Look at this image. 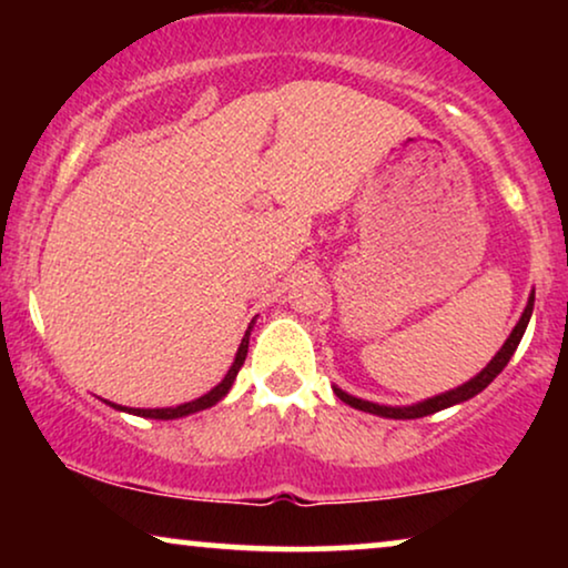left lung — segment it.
Masks as SVG:
<instances>
[{
	"label": "left lung",
	"mask_w": 568,
	"mask_h": 568,
	"mask_svg": "<svg viewBox=\"0 0 568 568\" xmlns=\"http://www.w3.org/2000/svg\"><path fill=\"white\" fill-rule=\"evenodd\" d=\"M532 305H535V292H530V297H527V305H525L523 317H519L515 328H511L509 338L504 341V346L499 348V352H496L494 359L488 362L486 367L480 369L476 377H470L468 383L453 387V390L434 395V398L410 403V406H379V403L354 398V395H348L346 390H341V387H336V385H333V393H336L338 398L346 403V406L359 408V410H367V414H375V416H383V418H422V416L437 414V410H445V408H449V406H457V403H465V400L476 398V395H478L480 390H484V387H488V385L494 383V377L499 375V372L509 364L511 356H515L519 341H523L525 331H527V323H530Z\"/></svg>",
	"instance_id": "8db88e82"
}]
</instances>
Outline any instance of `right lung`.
<instances>
[{"mask_svg": "<svg viewBox=\"0 0 568 568\" xmlns=\"http://www.w3.org/2000/svg\"><path fill=\"white\" fill-rule=\"evenodd\" d=\"M253 323H255V317L251 321V325H247L243 341H240L235 362H232V367L227 369V375L222 377L220 385H214L212 390L201 395V398L189 400V403H181V406H173V408H126V406H115V403H111V400H103V403H108V406L115 408V410H123V414H134V416H144V418H160V422H170V418H183V416H189V414H196V410H204V408L216 406V403H220L224 395L230 393V387H232V383H235L240 367H243V364H245L247 344H251Z\"/></svg>", "mask_w": 568, "mask_h": 568, "instance_id": "add662e5", "label": "right lung"}]
</instances>
